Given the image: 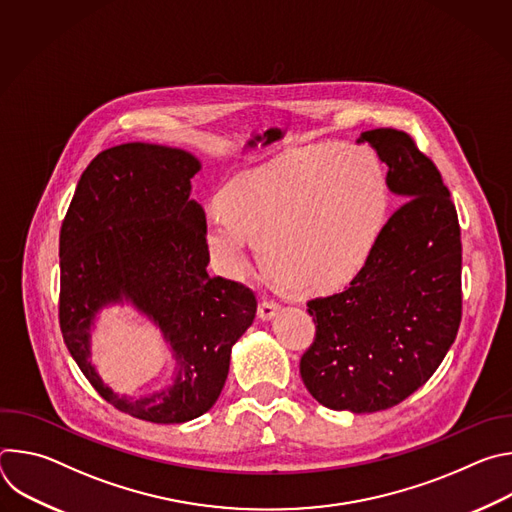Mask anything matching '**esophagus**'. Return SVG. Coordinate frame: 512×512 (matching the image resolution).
<instances>
[{"label": "esophagus", "instance_id": "34e87169", "mask_svg": "<svg viewBox=\"0 0 512 512\" xmlns=\"http://www.w3.org/2000/svg\"><path fill=\"white\" fill-rule=\"evenodd\" d=\"M277 312H279V304L275 300H269V298H263L259 308H257V316L261 320H271Z\"/></svg>", "mask_w": 512, "mask_h": 512}]
</instances>
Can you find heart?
<instances>
[{
    "instance_id": "obj_1",
    "label": "heart",
    "mask_w": 512,
    "mask_h": 512,
    "mask_svg": "<svg viewBox=\"0 0 512 512\" xmlns=\"http://www.w3.org/2000/svg\"><path fill=\"white\" fill-rule=\"evenodd\" d=\"M204 218L214 265L239 277L251 241L267 273L296 291H326L352 279L385 223L389 188L364 148L316 143L241 172Z\"/></svg>"
}]
</instances>
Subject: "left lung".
I'll list each match as a JSON object with an SVG mask.
<instances>
[{"label":"left lung","mask_w":512,"mask_h":512,"mask_svg":"<svg viewBox=\"0 0 512 512\" xmlns=\"http://www.w3.org/2000/svg\"><path fill=\"white\" fill-rule=\"evenodd\" d=\"M387 164L401 206L367 261L338 294L308 302L316 338L300 360L312 397L328 409H389L440 367L462 320V241L440 170L411 135L381 127L360 133Z\"/></svg>","instance_id":"left-lung-1"}]
</instances>
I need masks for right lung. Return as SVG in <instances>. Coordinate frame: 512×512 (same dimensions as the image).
Returning a JSON list of instances; mask_svg holds the SVG:
<instances>
[{"label": "right lung", "mask_w": 512, "mask_h": 512, "mask_svg": "<svg viewBox=\"0 0 512 512\" xmlns=\"http://www.w3.org/2000/svg\"><path fill=\"white\" fill-rule=\"evenodd\" d=\"M198 172V158L178 148L115 145L83 172L60 229L66 348L107 403L152 423H184L216 403L231 348L257 312L249 287L206 271V214L190 200ZM123 301L163 330L177 360L171 385L139 400L117 396L90 364L96 314Z\"/></svg>", "instance_id": "add662e5"}]
</instances>
